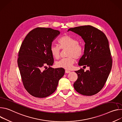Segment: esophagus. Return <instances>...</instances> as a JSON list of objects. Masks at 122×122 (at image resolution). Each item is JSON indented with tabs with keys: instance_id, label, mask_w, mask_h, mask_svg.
Here are the masks:
<instances>
[{
	"instance_id": "esophagus-1",
	"label": "esophagus",
	"mask_w": 122,
	"mask_h": 122,
	"mask_svg": "<svg viewBox=\"0 0 122 122\" xmlns=\"http://www.w3.org/2000/svg\"><path fill=\"white\" fill-rule=\"evenodd\" d=\"M65 72V73H66V74H68V73H70V72H71L70 71H69V70H66Z\"/></svg>"
}]
</instances>
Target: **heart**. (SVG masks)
<instances>
[{
	"instance_id": "obj_1",
	"label": "heart",
	"mask_w": 122,
	"mask_h": 122,
	"mask_svg": "<svg viewBox=\"0 0 122 122\" xmlns=\"http://www.w3.org/2000/svg\"><path fill=\"white\" fill-rule=\"evenodd\" d=\"M60 48H68L67 56L68 57L62 59L56 63L58 68L70 69L76 61V58L78 59L83 54V47L78 44L77 41L69 35H64L61 37L58 41ZM60 48L57 46H52L50 51L52 56L55 59H58L60 54Z\"/></svg>"
}]
</instances>
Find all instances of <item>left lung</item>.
I'll list each match as a JSON object with an SVG mask.
<instances>
[{
  "instance_id": "left-lung-1",
  "label": "left lung",
  "mask_w": 122,
  "mask_h": 122,
  "mask_svg": "<svg viewBox=\"0 0 122 122\" xmlns=\"http://www.w3.org/2000/svg\"><path fill=\"white\" fill-rule=\"evenodd\" d=\"M69 31L81 37L85 43L84 54L78 65L90 67L86 72L83 69L75 71L78 77L74 87L82 95H94L103 88L112 69L109 41L102 31L91 25L77 26L69 29Z\"/></svg>"
}]
</instances>
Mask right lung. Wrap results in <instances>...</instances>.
Segmentation results:
<instances>
[{"instance_id":"add662e5","label":"right lung","mask_w":122,"mask_h":122,"mask_svg":"<svg viewBox=\"0 0 122 122\" xmlns=\"http://www.w3.org/2000/svg\"><path fill=\"white\" fill-rule=\"evenodd\" d=\"M60 34L51 28H37L30 31L21 44L17 60L23 85L31 96L46 97L55 92L63 68H52L53 57L50 51L52 42ZM48 65L47 70L43 68Z\"/></svg>"}]
</instances>
